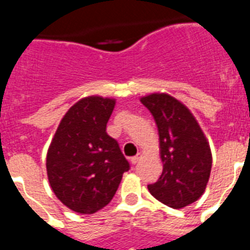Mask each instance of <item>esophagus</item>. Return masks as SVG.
<instances>
[{"mask_svg":"<svg viewBox=\"0 0 250 250\" xmlns=\"http://www.w3.org/2000/svg\"><path fill=\"white\" fill-rule=\"evenodd\" d=\"M140 159H141V155L140 154H138L136 156H132V158H130V163H131L132 165H135V164H138Z\"/></svg>","mask_w":250,"mask_h":250,"instance_id":"esophagus-1","label":"esophagus"}]
</instances>
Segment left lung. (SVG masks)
Listing matches in <instances>:
<instances>
[{
  "label": "left lung",
  "instance_id": "1",
  "mask_svg": "<svg viewBox=\"0 0 250 250\" xmlns=\"http://www.w3.org/2000/svg\"><path fill=\"white\" fill-rule=\"evenodd\" d=\"M140 101L158 126L164 164L159 180L147 189L167 207H187L204 193L211 170L210 147L191 112L173 96L152 94Z\"/></svg>",
  "mask_w": 250,
  "mask_h": 250
}]
</instances>
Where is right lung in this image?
I'll return each mask as SVG.
<instances>
[{
  "label": "right lung",
  "mask_w": 250,
  "mask_h": 250,
  "mask_svg": "<svg viewBox=\"0 0 250 250\" xmlns=\"http://www.w3.org/2000/svg\"><path fill=\"white\" fill-rule=\"evenodd\" d=\"M115 100L90 96L66 112L47 152V176L55 195L71 210L92 214L109 204L130 169L106 124Z\"/></svg>",
  "instance_id": "right-lung-1"
}]
</instances>
